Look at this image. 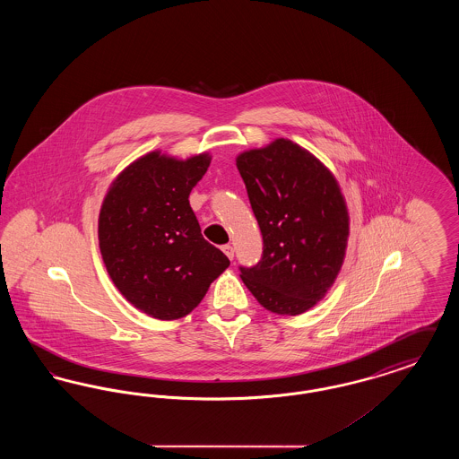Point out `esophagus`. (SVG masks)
Masks as SVG:
<instances>
[{"instance_id": "obj_1", "label": "esophagus", "mask_w": 459, "mask_h": 459, "mask_svg": "<svg viewBox=\"0 0 459 459\" xmlns=\"http://www.w3.org/2000/svg\"><path fill=\"white\" fill-rule=\"evenodd\" d=\"M221 249H223V253L227 255V258H229V260H234V247H232L230 244H225Z\"/></svg>"}]
</instances>
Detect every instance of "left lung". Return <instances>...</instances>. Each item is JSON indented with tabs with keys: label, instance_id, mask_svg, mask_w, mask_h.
I'll use <instances>...</instances> for the list:
<instances>
[{
	"label": "left lung",
	"instance_id": "left-lung-1",
	"mask_svg": "<svg viewBox=\"0 0 459 459\" xmlns=\"http://www.w3.org/2000/svg\"><path fill=\"white\" fill-rule=\"evenodd\" d=\"M263 236L262 260L239 266L258 303L301 315L333 284L346 255L350 217L333 175L289 139L238 156Z\"/></svg>",
	"mask_w": 459,
	"mask_h": 459
}]
</instances>
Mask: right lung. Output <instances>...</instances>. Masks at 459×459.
I'll use <instances>...</instances> for the list:
<instances>
[{"instance_id":"right-lung-1","label":"right lung","mask_w":459,"mask_h":459,"mask_svg":"<svg viewBox=\"0 0 459 459\" xmlns=\"http://www.w3.org/2000/svg\"><path fill=\"white\" fill-rule=\"evenodd\" d=\"M210 156L160 152L135 160L111 184L98 223L100 249L122 296L158 320L182 318L230 264L203 238L189 195Z\"/></svg>"}]
</instances>
